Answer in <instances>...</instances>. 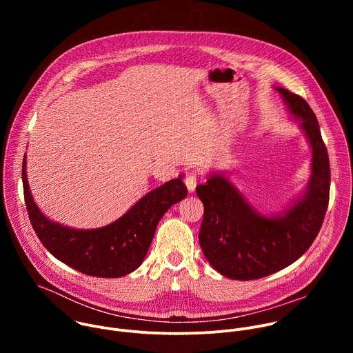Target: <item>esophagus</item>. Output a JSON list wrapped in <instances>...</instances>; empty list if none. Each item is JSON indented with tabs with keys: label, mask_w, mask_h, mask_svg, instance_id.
<instances>
[{
	"label": "esophagus",
	"mask_w": 353,
	"mask_h": 353,
	"mask_svg": "<svg viewBox=\"0 0 353 353\" xmlns=\"http://www.w3.org/2000/svg\"><path fill=\"white\" fill-rule=\"evenodd\" d=\"M184 183H185V185H187L188 192H194V191H195V187H196V172H190V173L185 176Z\"/></svg>",
	"instance_id": "obj_1"
}]
</instances>
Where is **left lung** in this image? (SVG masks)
<instances>
[{
    "instance_id": "left-lung-1",
    "label": "left lung",
    "mask_w": 353,
    "mask_h": 353,
    "mask_svg": "<svg viewBox=\"0 0 353 353\" xmlns=\"http://www.w3.org/2000/svg\"><path fill=\"white\" fill-rule=\"evenodd\" d=\"M275 90L309 142L312 176L285 210L268 215L251 205L222 172L196 185L204 204L199 245L212 268L230 279H260L293 264L313 244L328 207L330 161L317 117L301 96L281 86Z\"/></svg>"
}]
</instances>
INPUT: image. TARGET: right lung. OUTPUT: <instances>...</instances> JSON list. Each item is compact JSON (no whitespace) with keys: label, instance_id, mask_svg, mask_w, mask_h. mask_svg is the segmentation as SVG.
Listing matches in <instances>:
<instances>
[{"label":"right lung","instance_id":"obj_1","mask_svg":"<svg viewBox=\"0 0 353 353\" xmlns=\"http://www.w3.org/2000/svg\"><path fill=\"white\" fill-rule=\"evenodd\" d=\"M22 181L30 223L47 251L65 265L97 278H120L135 271L162 216L187 195L180 174L146 192L117 221L97 229H74L50 221L36 205L28 183L26 155Z\"/></svg>","mask_w":353,"mask_h":353}]
</instances>
